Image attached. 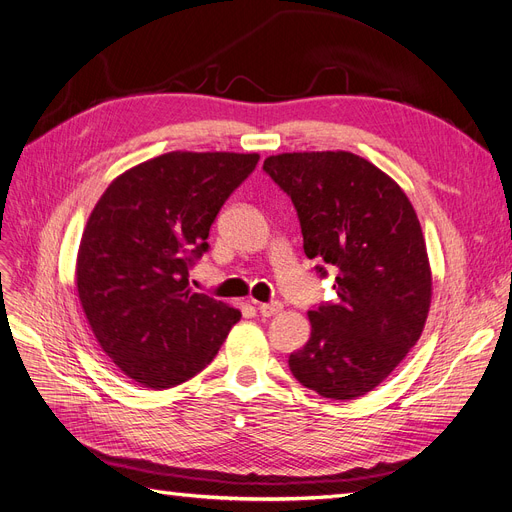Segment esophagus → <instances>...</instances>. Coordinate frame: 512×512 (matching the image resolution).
Returning <instances> with one entry per match:
<instances>
[{
	"label": "esophagus",
	"mask_w": 512,
	"mask_h": 512,
	"mask_svg": "<svg viewBox=\"0 0 512 512\" xmlns=\"http://www.w3.org/2000/svg\"><path fill=\"white\" fill-rule=\"evenodd\" d=\"M257 310L261 316H276L282 312V304H278V301H272V304H259Z\"/></svg>",
	"instance_id": "34e87169"
}]
</instances>
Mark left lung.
Listing matches in <instances>:
<instances>
[{"label":"left lung","mask_w":512,"mask_h":512,"mask_svg":"<svg viewBox=\"0 0 512 512\" xmlns=\"http://www.w3.org/2000/svg\"><path fill=\"white\" fill-rule=\"evenodd\" d=\"M263 170L291 196L308 259L335 270L337 301L308 312L312 333L289 356L291 373L325 399H358L424 331L432 272L420 219L401 185L352 151L278 154Z\"/></svg>","instance_id":"obj_1"}]
</instances>
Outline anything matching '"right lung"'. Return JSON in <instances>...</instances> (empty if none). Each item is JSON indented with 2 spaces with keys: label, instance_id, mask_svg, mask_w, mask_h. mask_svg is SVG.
Listing matches in <instances>:
<instances>
[{
  "label": "right lung",
  "instance_id": "right-lung-1",
  "mask_svg": "<svg viewBox=\"0 0 512 512\" xmlns=\"http://www.w3.org/2000/svg\"><path fill=\"white\" fill-rule=\"evenodd\" d=\"M259 154L168 151L124 170L94 204L75 289L99 346L132 382L166 390L217 356L240 310L194 293L187 268L208 249L223 202Z\"/></svg>",
  "mask_w": 512,
  "mask_h": 512
}]
</instances>
